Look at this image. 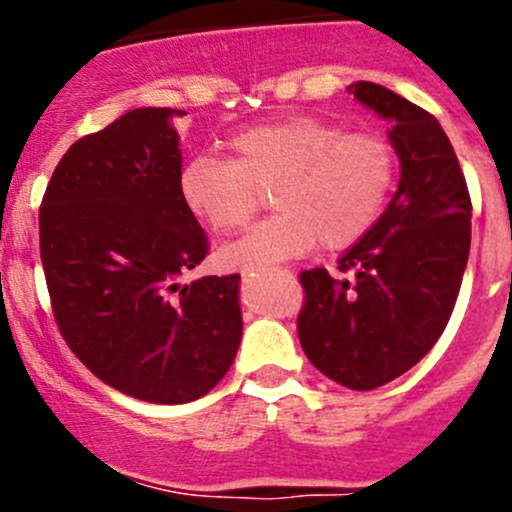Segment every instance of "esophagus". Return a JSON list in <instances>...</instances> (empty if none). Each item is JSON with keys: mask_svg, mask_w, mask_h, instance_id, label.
Segmentation results:
<instances>
[{"mask_svg": "<svg viewBox=\"0 0 512 512\" xmlns=\"http://www.w3.org/2000/svg\"><path fill=\"white\" fill-rule=\"evenodd\" d=\"M245 277H250V272H245Z\"/></svg>", "mask_w": 512, "mask_h": 512, "instance_id": "esophagus-1", "label": "esophagus"}]
</instances>
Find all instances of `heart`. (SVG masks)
Segmentation results:
<instances>
[{
    "label": "heart",
    "mask_w": 512,
    "mask_h": 512,
    "mask_svg": "<svg viewBox=\"0 0 512 512\" xmlns=\"http://www.w3.org/2000/svg\"><path fill=\"white\" fill-rule=\"evenodd\" d=\"M232 160L195 156L180 195L218 235L242 230L275 190L280 215L223 250L227 265L262 270L304 255L317 242L344 250L384 213L396 178L394 146L381 133L344 131L324 118L257 126L230 141Z\"/></svg>",
    "instance_id": "b5f03b06"
}]
</instances>
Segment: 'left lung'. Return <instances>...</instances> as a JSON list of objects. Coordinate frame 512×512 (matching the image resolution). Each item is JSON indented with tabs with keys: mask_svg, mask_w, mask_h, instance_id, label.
<instances>
[{
	"mask_svg": "<svg viewBox=\"0 0 512 512\" xmlns=\"http://www.w3.org/2000/svg\"><path fill=\"white\" fill-rule=\"evenodd\" d=\"M356 101L391 121L399 190L374 227L344 252L339 272L299 275L297 334L307 359L337 384L371 391L406 374L446 329L471 252V193L441 123L371 81Z\"/></svg>",
	"mask_w": 512,
	"mask_h": 512,
	"instance_id": "obj_1",
	"label": "left lung"
}]
</instances>
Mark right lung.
Returning <instances> with one entry per match:
<instances>
[{
	"label": "right lung",
	"instance_id": "right-lung-1",
	"mask_svg": "<svg viewBox=\"0 0 512 512\" xmlns=\"http://www.w3.org/2000/svg\"><path fill=\"white\" fill-rule=\"evenodd\" d=\"M178 108H136L79 138L39 208L56 327L103 384L188 404L227 374L242 339L240 275L183 285L210 245L180 195Z\"/></svg>",
	"mask_w": 512,
	"mask_h": 512
}]
</instances>
